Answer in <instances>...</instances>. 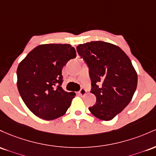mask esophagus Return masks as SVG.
Instances as JSON below:
<instances>
[{"label": "esophagus", "instance_id": "obj_1", "mask_svg": "<svg viewBox=\"0 0 156 156\" xmlns=\"http://www.w3.org/2000/svg\"><path fill=\"white\" fill-rule=\"evenodd\" d=\"M79 93H80V94L81 96H84V95H85V94H86V90H85V88H81Z\"/></svg>", "mask_w": 156, "mask_h": 156}]
</instances>
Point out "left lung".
<instances>
[{"mask_svg": "<svg viewBox=\"0 0 156 156\" xmlns=\"http://www.w3.org/2000/svg\"><path fill=\"white\" fill-rule=\"evenodd\" d=\"M76 50L89 68L90 92L97 97L89 111L101 120L113 119L130 103L137 87L130 58L119 46L103 41L80 44Z\"/></svg>", "mask_w": 156, "mask_h": 156, "instance_id": "8db88e82", "label": "left lung"}]
</instances>
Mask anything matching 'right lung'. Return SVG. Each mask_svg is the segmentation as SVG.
Returning a JSON list of instances; mask_svg holds the SVG:
<instances>
[{
	"instance_id": "right-lung-1",
	"label": "right lung",
	"mask_w": 156,
	"mask_h": 156,
	"mask_svg": "<svg viewBox=\"0 0 156 156\" xmlns=\"http://www.w3.org/2000/svg\"><path fill=\"white\" fill-rule=\"evenodd\" d=\"M76 57L69 44H43L31 50L17 70V89L23 101L35 116L53 120L63 116L76 94L61 87L62 70Z\"/></svg>"
}]
</instances>
